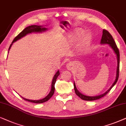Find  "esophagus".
Masks as SVG:
<instances>
[{"label": "esophagus", "instance_id": "esophagus-1", "mask_svg": "<svg viewBox=\"0 0 126 126\" xmlns=\"http://www.w3.org/2000/svg\"><path fill=\"white\" fill-rule=\"evenodd\" d=\"M72 67H73V64H72L71 63H68V64L66 65V67L68 70H71L72 68Z\"/></svg>", "mask_w": 126, "mask_h": 126}]
</instances>
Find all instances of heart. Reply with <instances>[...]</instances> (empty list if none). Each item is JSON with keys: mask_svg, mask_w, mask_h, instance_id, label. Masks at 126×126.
I'll list each match as a JSON object with an SVG mask.
<instances>
[{"mask_svg": "<svg viewBox=\"0 0 126 126\" xmlns=\"http://www.w3.org/2000/svg\"><path fill=\"white\" fill-rule=\"evenodd\" d=\"M85 31L81 28L75 29L66 38V44L72 47L80 41L78 46V51L83 53L88 51L90 46L92 37L90 34H85Z\"/></svg>", "mask_w": 126, "mask_h": 126, "instance_id": "b5f03b06", "label": "heart"}]
</instances>
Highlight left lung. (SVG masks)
Masks as SVG:
<instances>
[{
    "label": "left lung",
    "mask_w": 126,
    "mask_h": 126,
    "mask_svg": "<svg viewBox=\"0 0 126 126\" xmlns=\"http://www.w3.org/2000/svg\"><path fill=\"white\" fill-rule=\"evenodd\" d=\"M100 44H108L110 46V47L113 49L114 52L116 55L117 58V62H118V66H117L116 68V78L115 81L113 83V84L110 88L108 90H107L105 93L101 94L98 95H95V96H89V95H86L83 94L81 93H80L78 91V89H77L76 85H75V82H74V90L75 92V94L78 95L79 97H80L82 100H86V101H94V100H96L98 99H100L101 97L105 96L110 91V89L113 88L116 83L117 81H118L119 78V63H120V54H119V51L118 47H117L115 41H114L113 37L111 36V34L108 32L106 30H103V35H102V37L101 41H100Z\"/></svg>",
    "instance_id": "obj_1"
}]
</instances>
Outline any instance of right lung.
Returning <instances> with one entry per match:
<instances>
[{
  "label": "right lung",
  "mask_w": 126,
  "mask_h": 126,
  "mask_svg": "<svg viewBox=\"0 0 126 126\" xmlns=\"http://www.w3.org/2000/svg\"><path fill=\"white\" fill-rule=\"evenodd\" d=\"M48 29L46 28H44L43 27V26H38V25H31V26H28L25 28V29H23L22 31L21 32V33H19V34L13 40L12 43L11 44L10 46L9 49H8V51L10 49V48L12 46L13 44L17 41V40L21 39V38L23 37L26 36L28 34H29V33H42L43 32H46L47 30ZM60 73L59 71H58L56 72V74H55L54 77L52 79V84H51V91L49 93V94L47 95L46 97H44V98H42L41 100H29V99H26V98H23V97H21L23 99H24L26 101L31 102V103H36V104H40V103H45V102L47 101L52 96L53 93H54L55 92V82H56V80L57 79V78L58 77Z\"/></svg>",
  "instance_id": "right-lung-1"
}]
</instances>
